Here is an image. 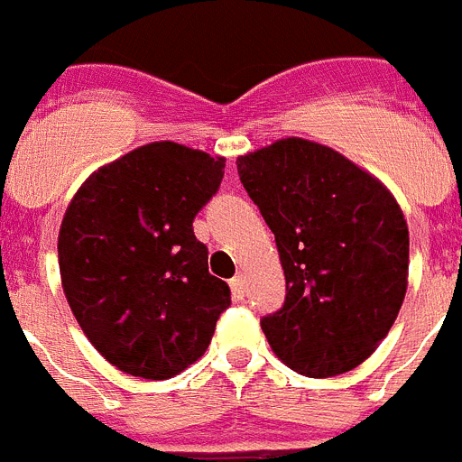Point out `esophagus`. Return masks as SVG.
<instances>
[{"label":"esophagus","mask_w":462,"mask_h":462,"mask_svg":"<svg viewBox=\"0 0 462 462\" xmlns=\"http://www.w3.org/2000/svg\"><path fill=\"white\" fill-rule=\"evenodd\" d=\"M230 288H232V298L242 300L244 295H246V281H244V276H235V279L230 281Z\"/></svg>","instance_id":"esophagus-1"}]
</instances>
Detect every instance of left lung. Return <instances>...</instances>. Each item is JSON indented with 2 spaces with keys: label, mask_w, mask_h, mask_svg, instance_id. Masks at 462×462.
<instances>
[{
  "label": "left lung",
  "mask_w": 462,
  "mask_h": 462,
  "mask_svg": "<svg viewBox=\"0 0 462 462\" xmlns=\"http://www.w3.org/2000/svg\"><path fill=\"white\" fill-rule=\"evenodd\" d=\"M274 232L286 302L260 320L272 351L304 376L370 358L404 302L409 230L383 183L323 143L286 136L236 158Z\"/></svg>",
  "instance_id": "8db88e82"
}]
</instances>
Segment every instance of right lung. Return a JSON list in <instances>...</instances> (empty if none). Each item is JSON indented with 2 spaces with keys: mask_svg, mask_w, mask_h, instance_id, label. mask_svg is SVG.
Listing matches in <instances>:
<instances>
[{
  "mask_svg": "<svg viewBox=\"0 0 462 462\" xmlns=\"http://www.w3.org/2000/svg\"><path fill=\"white\" fill-rule=\"evenodd\" d=\"M223 171L226 158L146 143L92 171L64 211L62 291L92 346L125 374L183 372L230 307V288L208 274V251L192 232Z\"/></svg>",
  "mask_w": 462,
  "mask_h": 462,
  "instance_id": "1",
  "label": "right lung"
}]
</instances>
